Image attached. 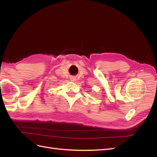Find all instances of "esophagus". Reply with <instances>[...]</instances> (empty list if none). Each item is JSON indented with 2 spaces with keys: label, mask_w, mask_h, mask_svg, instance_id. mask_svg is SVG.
I'll return each mask as SVG.
<instances>
[{
  "label": "esophagus",
  "mask_w": 157,
  "mask_h": 157,
  "mask_svg": "<svg viewBox=\"0 0 157 157\" xmlns=\"http://www.w3.org/2000/svg\"><path fill=\"white\" fill-rule=\"evenodd\" d=\"M70 80H71V81H76V80H77V78H76V77H72L70 78Z\"/></svg>",
  "instance_id": "obj_1"
}]
</instances>
